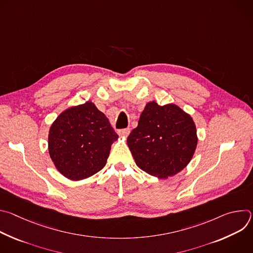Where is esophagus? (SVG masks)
I'll return each instance as SVG.
<instances>
[{
  "instance_id": "esophagus-1",
  "label": "esophagus",
  "mask_w": 253,
  "mask_h": 253,
  "mask_svg": "<svg viewBox=\"0 0 253 253\" xmlns=\"http://www.w3.org/2000/svg\"><path fill=\"white\" fill-rule=\"evenodd\" d=\"M129 133H130V129H129V128L121 129V130L118 131V134H119L120 136H124V137H127V136L129 135Z\"/></svg>"
}]
</instances>
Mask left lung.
<instances>
[{"label": "left lung", "instance_id": "1", "mask_svg": "<svg viewBox=\"0 0 253 253\" xmlns=\"http://www.w3.org/2000/svg\"><path fill=\"white\" fill-rule=\"evenodd\" d=\"M192 117L175 104L149 102L140 115L138 126L127 138L136 165L161 179L182 171L197 146Z\"/></svg>", "mask_w": 253, "mask_h": 253}]
</instances>
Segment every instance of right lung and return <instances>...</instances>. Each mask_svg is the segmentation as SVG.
<instances>
[{
  "mask_svg": "<svg viewBox=\"0 0 253 253\" xmlns=\"http://www.w3.org/2000/svg\"><path fill=\"white\" fill-rule=\"evenodd\" d=\"M117 139L105 114L88 101L68 108L53 122L48 137L49 154L63 176L78 181L103 169Z\"/></svg>",
  "mask_w": 253,
  "mask_h": 253,
  "instance_id": "1",
  "label": "right lung"
}]
</instances>
